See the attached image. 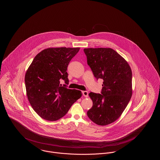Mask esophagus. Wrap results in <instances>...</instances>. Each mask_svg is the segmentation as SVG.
<instances>
[{"instance_id": "1", "label": "esophagus", "mask_w": 160, "mask_h": 160, "mask_svg": "<svg viewBox=\"0 0 160 160\" xmlns=\"http://www.w3.org/2000/svg\"><path fill=\"white\" fill-rule=\"evenodd\" d=\"M82 93H83V95L85 97H88V92L85 91L82 92Z\"/></svg>"}]
</instances>
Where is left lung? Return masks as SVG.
<instances>
[{
    "label": "left lung",
    "instance_id": "left-lung-1",
    "mask_svg": "<svg viewBox=\"0 0 160 160\" xmlns=\"http://www.w3.org/2000/svg\"><path fill=\"white\" fill-rule=\"evenodd\" d=\"M84 52L95 77L103 80L101 93L90 92L87 112L92 122L104 126L116 121L132 96V71L128 62L110 48H88Z\"/></svg>",
    "mask_w": 160,
    "mask_h": 160
}]
</instances>
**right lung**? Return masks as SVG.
I'll list each match as a JSON object with an SVG mask.
<instances>
[{
	"mask_svg": "<svg viewBox=\"0 0 160 160\" xmlns=\"http://www.w3.org/2000/svg\"><path fill=\"white\" fill-rule=\"evenodd\" d=\"M80 50L77 48H48L35 57L25 75L28 98L35 112L42 118L57 121L68 112L82 97V92L69 89L67 67ZM61 79L65 81L62 86Z\"/></svg>",
	"mask_w": 160,
	"mask_h": 160,
	"instance_id": "1",
	"label": "right lung"
}]
</instances>
